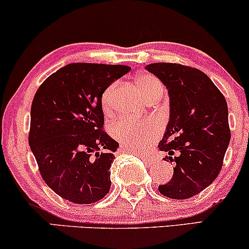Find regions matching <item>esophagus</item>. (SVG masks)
Returning <instances> with one entry per match:
<instances>
[{"mask_svg": "<svg viewBox=\"0 0 249 249\" xmlns=\"http://www.w3.org/2000/svg\"><path fill=\"white\" fill-rule=\"evenodd\" d=\"M142 157H144V158L146 159L147 161H151V158H150V157H146V156H142Z\"/></svg>", "mask_w": 249, "mask_h": 249, "instance_id": "obj_1", "label": "esophagus"}]
</instances>
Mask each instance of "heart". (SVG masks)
Returning <instances> with one entry per match:
<instances>
[{
    "mask_svg": "<svg viewBox=\"0 0 249 249\" xmlns=\"http://www.w3.org/2000/svg\"><path fill=\"white\" fill-rule=\"evenodd\" d=\"M136 85L139 92L148 98L154 93L162 92V84L157 77L150 73H142L136 78ZM115 85H110L101 97V107L105 115H111L113 110ZM157 130V124L151 119L132 121V119H118L111 127L113 137L122 142L123 146L128 150L144 152L151 142V137Z\"/></svg>",
    "mask_w": 249,
    "mask_h": 249,
    "instance_id": "b5f03b06",
    "label": "heart"
}]
</instances>
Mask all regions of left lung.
Returning <instances> with one entry per match:
<instances>
[{
  "label": "left lung",
  "instance_id": "1",
  "mask_svg": "<svg viewBox=\"0 0 249 249\" xmlns=\"http://www.w3.org/2000/svg\"><path fill=\"white\" fill-rule=\"evenodd\" d=\"M167 89L170 119L159 142L162 158L176 165L162 196L188 199L215 180L231 141L228 107L224 95L202 71L176 63L145 67Z\"/></svg>",
  "mask_w": 249,
  "mask_h": 249
}]
</instances>
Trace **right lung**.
I'll use <instances>...</instances> for the list:
<instances>
[{"instance_id":"obj_1","label":"right lung","mask_w":249,"mask_h":249,"mask_svg":"<svg viewBox=\"0 0 249 249\" xmlns=\"http://www.w3.org/2000/svg\"><path fill=\"white\" fill-rule=\"evenodd\" d=\"M128 71L126 65L71 63L36 91L29 145L43 180L63 199L92 204L110 191L119 144L102 130L101 97Z\"/></svg>"}]
</instances>
